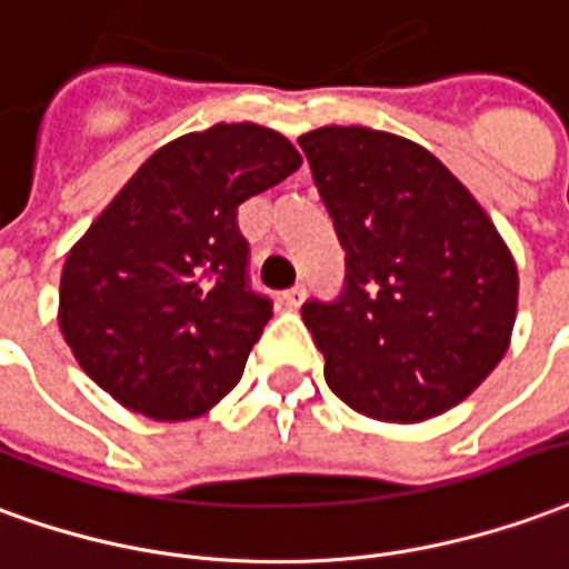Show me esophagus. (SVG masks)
I'll use <instances>...</instances> for the list:
<instances>
[{"instance_id": "esophagus-1", "label": "esophagus", "mask_w": 569, "mask_h": 569, "mask_svg": "<svg viewBox=\"0 0 569 569\" xmlns=\"http://www.w3.org/2000/svg\"><path fill=\"white\" fill-rule=\"evenodd\" d=\"M303 297H306V288H303V284H293L291 291L281 293V303L288 306V309H297V306L303 303Z\"/></svg>"}]
</instances>
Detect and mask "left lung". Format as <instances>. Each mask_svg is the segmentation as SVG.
I'll use <instances>...</instances> for the list:
<instances>
[{"label": "left lung", "mask_w": 569, "mask_h": 569, "mask_svg": "<svg viewBox=\"0 0 569 569\" xmlns=\"http://www.w3.org/2000/svg\"><path fill=\"white\" fill-rule=\"evenodd\" d=\"M300 147L346 251L340 297L303 306L325 380L370 420H432L509 349V244L469 189L407 137L325 124Z\"/></svg>", "instance_id": "obj_1"}]
</instances>
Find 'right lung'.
I'll return each mask as SVG.
<instances>
[{"label":"right lung","instance_id":"1","mask_svg":"<svg viewBox=\"0 0 569 569\" xmlns=\"http://www.w3.org/2000/svg\"><path fill=\"white\" fill-rule=\"evenodd\" d=\"M303 164L284 134L220 122L156 149L67 253L58 325L79 368L149 420L208 413L272 303L248 288L241 201Z\"/></svg>","mask_w":569,"mask_h":569}]
</instances>
